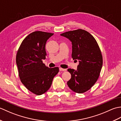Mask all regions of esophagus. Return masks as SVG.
I'll return each instance as SVG.
<instances>
[{"label":"esophagus","instance_id":"obj_1","mask_svg":"<svg viewBox=\"0 0 121 121\" xmlns=\"http://www.w3.org/2000/svg\"><path fill=\"white\" fill-rule=\"evenodd\" d=\"M59 70H60V71H66V69H65L60 68H59Z\"/></svg>","mask_w":121,"mask_h":121}]
</instances>
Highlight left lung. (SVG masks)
<instances>
[{
	"mask_svg": "<svg viewBox=\"0 0 121 121\" xmlns=\"http://www.w3.org/2000/svg\"><path fill=\"white\" fill-rule=\"evenodd\" d=\"M61 35L72 42V57L79 61L76 70L68 69L71 78L67 84L73 91L84 93L91 88L99 78L103 63L101 50L95 38L84 30H71Z\"/></svg>",
	"mask_w": 121,
	"mask_h": 121,
	"instance_id": "obj_1",
	"label": "left lung"
}]
</instances>
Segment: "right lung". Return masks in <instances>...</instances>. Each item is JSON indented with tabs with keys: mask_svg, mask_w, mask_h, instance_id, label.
Wrapping results in <instances>:
<instances>
[{
	"mask_svg": "<svg viewBox=\"0 0 121 121\" xmlns=\"http://www.w3.org/2000/svg\"><path fill=\"white\" fill-rule=\"evenodd\" d=\"M53 33L35 31L22 41L16 56V63L22 83L32 93L41 95L47 91L58 67L49 68L43 62L47 55L45 45Z\"/></svg>",
	"mask_w": 121,
	"mask_h": 121,
	"instance_id": "right-lung-1",
	"label": "right lung"
}]
</instances>
